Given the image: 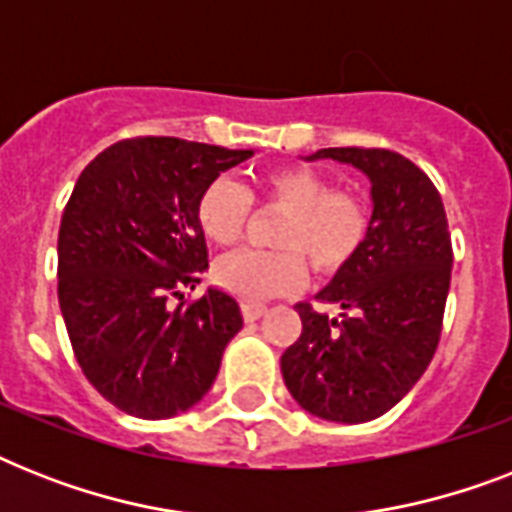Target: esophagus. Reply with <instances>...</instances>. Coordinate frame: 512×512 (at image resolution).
Masks as SVG:
<instances>
[{
	"label": "esophagus",
	"instance_id": "esophagus-1",
	"mask_svg": "<svg viewBox=\"0 0 512 512\" xmlns=\"http://www.w3.org/2000/svg\"><path fill=\"white\" fill-rule=\"evenodd\" d=\"M265 311H268V308H265L263 303H241V316H244V321H249V324L257 319H263Z\"/></svg>",
	"mask_w": 512,
	"mask_h": 512
}]
</instances>
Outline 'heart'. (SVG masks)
<instances>
[{"label": "heart", "mask_w": 512, "mask_h": 512, "mask_svg": "<svg viewBox=\"0 0 512 512\" xmlns=\"http://www.w3.org/2000/svg\"><path fill=\"white\" fill-rule=\"evenodd\" d=\"M252 201L287 209L271 252H239L215 268L217 284L244 303L289 295L305 284L308 263L321 279H335L356 263L372 239L374 207L358 188H342L311 167L287 164L257 177L252 191L217 177L196 204L201 231L217 247L244 239Z\"/></svg>", "instance_id": "heart-1"}]
</instances>
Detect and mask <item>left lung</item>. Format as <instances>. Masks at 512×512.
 Listing matches in <instances>:
<instances>
[{"mask_svg":"<svg viewBox=\"0 0 512 512\" xmlns=\"http://www.w3.org/2000/svg\"><path fill=\"white\" fill-rule=\"evenodd\" d=\"M311 159L353 164L372 180L374 231L319 303H300L303 332L281 356L289 393L332 422H369L414 388L433 361L452 279L444 201L425 172L390 148H321Z\"/></svg>","mask_w":512,"mask_h":512,"instance_id":"8db88e82","label":"left lung"}]
</instances>
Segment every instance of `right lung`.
I'll return each instance as SVG.
<instances>
[{"label":"right lung","instance_id":"add662e5","mask_svg":"<svg viewBox=\"0 0 512 512\" xmlns=\"http://www.w3.org/2000/svg\"><path fill=\"white\" fill-rule=\"evenodd\" d=\"M252 151L140 135L106 148L74 185L58 233V300L84 377L116 409L164 420L199 404L241 329L207 271L196 204Z\"/></svg>","mask_w":512,"mask_h":512}]
</instances>
